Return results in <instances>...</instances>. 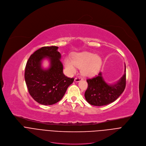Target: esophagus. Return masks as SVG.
<instances>
[{
  "label": "esophagus",
  "mask_w": 146,
  "mask_h": 146,
  "mask_svg": "<svg viewBox=\"0 0 146 146\" xmlns=\"http://www.w3.org/2000/svg\"><path fill=\"white\" fill-rule=\"evenodd\" d=\"M82 80V78L81 77H77L74 78V81L75 82H79Z\"/></svg>",
  "instance_id": "esophagus-1"
}]
</instances>
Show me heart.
<instances>
[{
    "label": "heart",
    "instance_id": "heart-1",
    "mask_svg": "<svg viewBox=\"0 0 146 146\" xmlns=\"http://www.w3.org/2000/svg\"><path fill=\"white\" fill-rule=\"evenodd\" d=\"M102 65V59L97 55L90 52H82L74 55L73 60L66 58L65 66L69 74L74 73L77 67L81 68L83 75L90 76L96 73Z\"/></svg>",
    "mask_w": 146,
    "mask_h": 146
}]
</instances>
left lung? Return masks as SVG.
<instances>
[{"mask_svg": "<svg viewBox=\"0 0 146 146\" xmlns=\"http://www.w3.org/2000/svg\"><path fill=\"white\" fill-rule=\"evenodd\" d=\"M88 88L85 92L86 100L91 105L101 106L114 102L123 92L126 87V66L125 73L115 84L110 86L104 81L102 73L87 78Z\"/></svg>", "mask_w": 146, "mask_h": 146, "instance_id": "1", "label": "left lung"}]
</instances>
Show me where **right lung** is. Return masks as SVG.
I'll return each mask as SVG.
<instances>
[{"label":"right lung","mask_w":146,"mask_h":146,"mask_svg":"<svg viewBox=\"0 0 146 146\" xmlns=\"http://www.w3.org/2000/svg\"><path fill=\"white\" fill-rule=\"evenodd\" d=\"M56 46L43 47L31 55L25 67V80L28 92L41 105H51L60 100L74 78L63 73L61 55ZM47 57L51 65L47 70L41 68V60Z\"/></svg>","instance_id":"1"}]
</instances>
